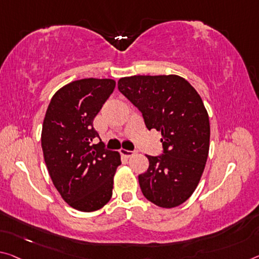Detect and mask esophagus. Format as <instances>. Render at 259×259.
<instances>
[{"mask_svg":"<svg viewBox=\"0 0 259 259\" xmlns=\"http://www.w3.org/2000/svg\"><path fill=\"white\" fill-rule=\"evenodd\" d=\"M120 153L123 155V157L130 158V157H133V155H134L135 153H136V151H128V150L122 149V150L120 151Z\"/></svg>","mask_w":259,"mask_h":259,"instance_id":"esophagus-1","label":"esophagus"}]
</instances>
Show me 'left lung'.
<instances>
[{"label": "left lung", "mask_w": 259, "mask_h": 259, "mask_svg": "<svg viewBox=\"0 0 259 259\" xmlns=\"http://www.w3.org/2000/svg\"><path fill=\"white\" fill-rule=\"evenodd\" d=\"M120 91L144 118L161 131L162 154L146 155L149 168L138 175L143 195L160 207L181 205L199 183L210 147V121L202 98L176 75L121 78Z\"/></svg>", "instance_id": "left-lung-1"}]
</instances>
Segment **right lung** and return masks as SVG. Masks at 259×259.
Segmentation results:
<instances>
[{"mask_svg": "<svg viewBox=\"0 0 259 259\" xmlns=\"http://www.w3.org/2000/svg\"><path fill=\"white\" fill-rule=\"evenodd\" d=\"M115 89L113 79L85 78L63 86L53 96L42 124L41 146L48 173L71 207L92 212L113 195L120 153L107 150L93 120Z\"/></svg>", "mask_w": 259, "mask_h": 259, "instance_id": "right-lung-1", "label": "right lung"}]
</instances>
